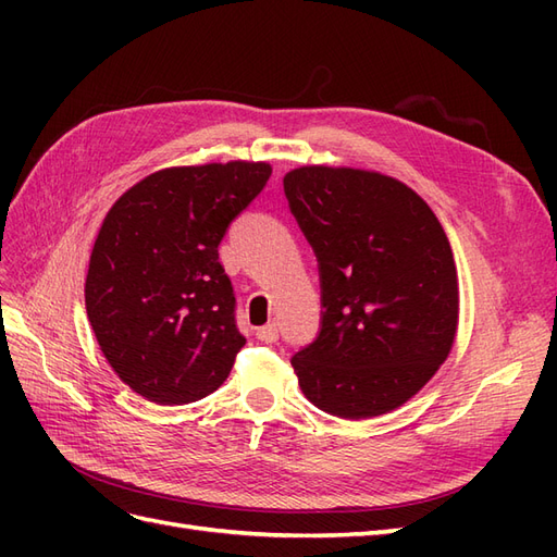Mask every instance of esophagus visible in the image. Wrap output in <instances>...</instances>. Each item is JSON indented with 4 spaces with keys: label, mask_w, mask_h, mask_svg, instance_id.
Returning a JSON list of instances; mask_svg holds the SVG:
<instances>
[{
    "label": "esophagus",
    "mask_w": 557,
    "mask_h": 557,
    "mask_svg": "<svg viewBox=\"0 0 557 557\" xmlns=\"http://www.w3.org/2000/svg\"><path fill=\"white\" fill-rule=\"evenodd\" d=\"M256 336L264 344H274L278 339V323H267L256 330Z\"/></svg>",
    "instance_id": "1"
}]
</instances>
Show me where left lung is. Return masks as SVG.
I'll return each instance as SVG.
<instances>
[{
    "label": "left lung",
    "mask_w": 557,
    "mask_h": 557,
    "mask_svg": "<svg viewBox=\"0 0 557 557\" xmlns=\"http://www.w3.org/2000/svg\"><path fill=\"white\" fill-rule=\"evenodd\" d=\"M283 190L323 290V327L293 358L301 393L346 420L391 413L458 334V269L440 218L409 185L356 166H297Z\"/></svg>",
    "instance_id": "left-lung-1"
}]
</instances>
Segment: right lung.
<instances>
[{"mask_svg":"<svg viewBox=\"0 0 557 557\" xmlns=\"http://www.w3.org/2000/svg\"><path fill=\"white\" fill-rule=\"evenodd\" d=\"M272 176L269 162L166 166L115 199L92 246L86 311L125 385L174 407L223 385L246 339L221 244Z\"/></svg>","mask_w":557,"mask_h":557,"instance_id":"right-lung-1","label":"right lung"}]
</instances>
